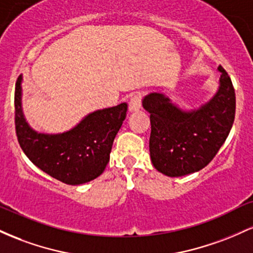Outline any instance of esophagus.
Segmentation results:
<instances>
[{
	"label": "esophagus",
	"mask_w": 253,
	"mask_h": 253,
	"mask_svg": "<svg viewBox=\"0 0 253 253\" xmlns=\"http://www.w3.org/2000/svg\"><path fill=\"white\" fill-rule=\"evenodd\" d=\"M140 108H141V95L139 94V92H135V94H133L129 98L128 109L130 113H134V112H138Z\"/></svg>",
	"instance_id": "obj_1"
}]
</instances>
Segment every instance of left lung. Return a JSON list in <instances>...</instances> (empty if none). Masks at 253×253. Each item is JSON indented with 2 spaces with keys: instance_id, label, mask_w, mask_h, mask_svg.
<instances>
[{
  "instance_id": "obj_1",
  "label": "left lung",
  "mask_w": 253,
  "mask_h": 253,
  "mask_svg": "<svg viewBox=\"0 0 253 253\" xmlns=\"http://www.w3.org/2000/svg\"><path fill=\"white\" fill-rule=\"evenodd\" d=\"M219 88L208 102L184 110L162 92H150L143 107L150 113V157L153 167L169 177L196 172L215 157L236 115V92L221 66Z\"/></svg>"
}]
</instances>
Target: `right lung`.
I'll return each mask as SVG.
<instances>
[{
  "instance_id": "1",
  "label": "right lung",
  "mask_w": 253,
  "mask_h": 253,
  "mask_svg": "<svg viewBox=\"0 0 253 253\" xmlns=\"http://www.w3.org/2000/svg\"><path fill=\"white\" fill-rule=\"evenodd\" d=\"M22 76L15 86V128L20 146L36 167L58 181L78 185L106 169L113 141L126 118L127 103L90 113L74 128L58 134L34 130L22 110Z\"/></svg>"
}]
</instances>
